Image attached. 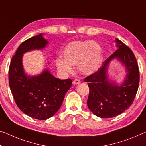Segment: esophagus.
Returning a JSON list of instances; mask_svg holds the SVG:
<instances>
[{
  "instance_id": "1",
  "label": "esophagus",
  "mask_w": 146,
  "mask_h": 146,
  "mask_svg": "<svg viewBox=\"0 0 146 146\" xmlns=\"http://www.w3.org/2000/svg\"><path fill=\"white\" fill-rule=\"evenodd\" d=\"M80 83V80L79 79H77V78H76V79H75L73 81V84H74V85L79 84Z\"/></svg>"
}]
</instances>
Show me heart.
<instances>
[{"label": "heart", "mask_w": 146, "mask_h": 146, "mask_svg": "<svg viewBox=\"0 0 146 146\" xmlns=\"http://www.w3.org/2000/svg\"><path fill=\"white\" fill-rule=\"evenodd\" d=\"M62 60L58 59L56 65L59 70L69 74L72 66H78L84 75H91L98 70L102 58V48L94 41H74L66 45L61 54Z\"/></svg>", "instance_id": "b5f03b06"}]
</instances>
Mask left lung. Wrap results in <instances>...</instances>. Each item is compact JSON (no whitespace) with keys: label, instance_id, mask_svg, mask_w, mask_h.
Instances as JSON below:
<instances>
[{"label":"left lung","instance_id":"8db88e82","mask_svg":"<svg viewBox=\"0 0 146 146\" xmlns=\"http://www.w3.org/2000/svg\"><path fill=\"white\" fill-rule=\"evenodd\" d=\"M115 43L117 50L104 60L97 72L84 79L89 87L87 106L93 114L101 118L115 117L129 108L140 82L138 66L133 52L119 39H115ZM114 58L119 60L126 68V78L121 86L107 79V67Z\"/></svg>","mask_w":146,"mask_h":146}]
</instances>
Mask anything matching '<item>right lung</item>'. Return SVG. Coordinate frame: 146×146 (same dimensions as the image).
<instances>
[{"label":"right lung","mask_w":146,"mask_h":146,"mask_svg":"<svg viewBox=\"0 0 146 146\" xmlns=\"http://www.w3.org/2000/svg\"><path fill=\"white\" fill-rule=\"evenodd\" d=\"M42 35L33 36L20 44L11 60L9 86L20 110L32 118L46 120L59 110L72 81L55 78L48 69L35 76L25 73L22 64L23 53L42 50L48 44Z\"/></svg>","instance_id":"1"}]
</instances>
